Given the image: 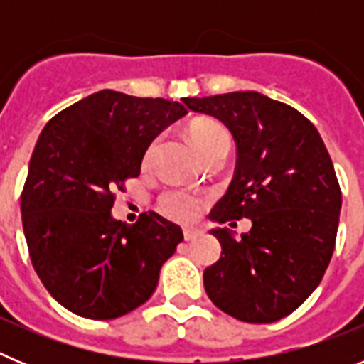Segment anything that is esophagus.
Wrapping results in <instances>:
<instances>
[{"label":"esophagus","mask_w":364,"mask_h":364,"mask_svg":"<svg viewBox=\"0 0 364 364\" xmlns=\"http://www.w3.org/2000/svg\"><path fill=\"white\" fill-rule=\"evenodd\" d=\"M204 235V231L198 230V228H184V239L186 240H195L198 239V237H202Z\"/></svg>","instance_id":"34e87169"}]
</instances>
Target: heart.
Wrapping results in <instances>:
<instances>
[{"mask_svg":"<svg viewBox=\"0 0 364 364\" xmlns=\"http://www.w3.org/2000/svg\"><path fill=\"white\" fill-rule=\"evenodd\" d=\"M193 142L200 151V154H205L210 149H213L218 144H230V134L217 122H198L191 131ZM160 138H153L149 146L146 147L144 153V164L149 166L153 162L154 154L159 151ZM160 210L167 215V217L176 218V220H191L197 217L198 210H200V200L195 195L188 191H167L160 198Z\"/></svg>","mask_w":364,"mask_h":364,"instance_id":"1","label":"heart"}]
</instances>
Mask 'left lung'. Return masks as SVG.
<instances>
[{"instance_id":"left-lung-1","label":"left lung","mask_w":364,"mask_h":364,"mask_svg":"<svg viewBox=\"0 0 364 364\" xmlns=\"http://www.w3.org/2000/svg\"><path fill=\"white\" fill-rule=\"evenodd\" d=\"M184 104L220 120L237 146L235 176L211 220H252L239 240L228 228L211 230L222 253L205 268V294L235 319L275 323L310 297L332 259L341 213L332 159L308 118L260 92Z\"/></svg>"}]
</instances>
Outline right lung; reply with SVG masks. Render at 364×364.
Segmentation results:
<instances>
[{
    "instance_id": "add662e5",
    "label": "right lung",
    "mask_w": 364,
    "mask_h": 364,
    "mask_svg": "<svg viewBox=\"0 0 364 364\" xmlns=\"http://www.w3.org/2000/svg\"><path fill=\"white\" fill-rule=\"evenodd\" d=\"M188 114L178 102L98 91L50 118L21 193L32 266L50 295L87 319H117L147 301L160 268L184 240L149 211L112 218L114 191L140 175L146 147Z\"/></svg>"
}]
</instances>
